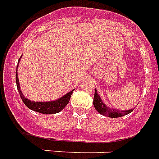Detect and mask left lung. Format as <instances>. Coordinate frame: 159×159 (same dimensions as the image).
Masks as SVG:
<instances>
[{"label": "left lung", "instance_id": "obj_1", "mask_svg": "<svg viewBox=\"0 0 159 159\" xmlns=\"http://www.w3.org/2000/svg\"><path fill=\"white\" fill-rule=\"evenodd\" d=\"M93 105H94L95 109L99 112L101 115L107 117H111V118H118V117H121V116L128 115L130 112L134 111V109L132 110H128V111H118V110H114V109H111L107 107L106 105L102 102V100L101 99V97L98 94H97V90L95 91L94 99H93Z\"/></svg>", "mask_w": 159, "mask_h": 159}]
</instances>
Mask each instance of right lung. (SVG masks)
I'll return each instance as SVG.
<instances>
[{"instance_id":"right-lung-1","label":"right lung","mask_w":159,"mask_h":159,"mask_svg":"<svg viewBox=\"0 0 159 159\" xmlns=\"http://www.w3.org/2000/svg\"><path fill=\"white\" fill-rule=\"evenodd\" d=\"M21 58V57H20ZM19 59V61H20ZM16 86H17V89L20 93L21 100L23 101L28 108H30L32 111H34L36 112H39L42 114H56L58 113L59 111H61L62 109L64 108L65 106H67V103L69 102V100L71 98L72 92L74 91V89L71 91L70 92L67 93V94L61 97L60 99L55 101V102H32L30 100L26 99L25 97H24L22 92L20 88V82H19L18 79V75H17V72L16 74Z\"/></svg>"}]
</instances>
